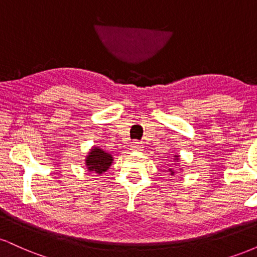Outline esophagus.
Here are the masks:
<instances>
[{
	"label": "esophagus",
	"instance_id": "obj_1",
	"mask_svg": "<svg viewBox=\"0 0 257 257\" xmlns=\"http://www.w3.org/2000/svg\"><path fill=\"white\" fill-rule=\"evenodd\" d=\"M144 146L141 145V143H139V141H134V143H132L131 145V150L132 151H143Z\"/></svg>",
	"mask_w": 257,
	"mask_h": 257
}]
</instances>
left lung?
<instances>
[{
    "instance_id": "left-lung-1",
    "label": "left lung",
    "mask_w": 257,
    "mask_h": 257,
    "mask_svg": "<svg viewBox=\"0 0 257 257\" xmlns=\"http://www.w3.org/2000/svg\"><path fill=\"white\" fill-rule=\"evenodd\" d=\"M173 157H174V162H175L174 164H176V166H178L179 162H180V156L179 155H174ZM179 170H182V169H181V168H179ZM168 172H169V174L172 176L175 175V173H178V172H176V169H173V168H169V169H168Z\"/></svg>"
}]
</instances>
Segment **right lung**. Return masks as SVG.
<instances>
[{
	"instance_id": "right-lung-1",
	"label": "right lung",
	"mask_w": 257,
	"mask_h": 257,
	"mask_svg": "<svg viewBox=\"0 0 257 257\" xmlns=\"http://www.w3.org/2000/svg\"><path fill=\"white\" fill-rule=\"evenodd\" d=\"M112 162H113V157H112L111 153H107L96 146L91 147L84 159V164L88 172L95 173L98 175L105 173L111 167Z\"/></svg>"
}]
</instances>
